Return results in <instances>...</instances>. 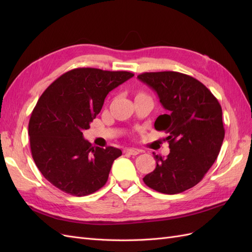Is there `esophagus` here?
<instances>
[{"mask_svg": "<svg viewBox=\"0 0 252 252\" xmlns=\"http://www.w3.org/2000/svg\"><path fill=\"white\" fill-rule=\"evenodd\" d=\"M124 154H127V155H131V156H136L140 154V150L136 149V148H125L123 150Z\"/></svg>", "mask_w": 252, "mask_h": 252, "instance_id": "esophagus-1", "label": "esophagus"}]
</instances>
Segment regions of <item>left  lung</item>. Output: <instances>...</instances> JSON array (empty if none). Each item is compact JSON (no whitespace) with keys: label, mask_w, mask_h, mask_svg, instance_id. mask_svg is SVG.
Returning a JSON list of instances; mask_svg holds the SVG:
<instances>
[{"label":"left lung","mask_w":252,"mask_h":252,"mask_svg":"<svg viewBox=\"0 0 252 252\" xmlns=\"http://www.w3.org/2000/svg\"><path fill=\"white\" fill-rule=\"evenodd\" d=\"M138 79L154 89L167 110L155 128L165 131L170 152L156 156V169L143 181L151 189L177 194L201 182L217 159L225 136L222 107L204 84L175 72H144Z\"/></svg>","instance_id":"8db88e82"}]
</instances>
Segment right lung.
I'll use <instances>...</instances> for the list:
<instances>
[{"instance_id":"add662e5","label":"right lung","mask_w":252,"mask_h":252,"mask_svg":"<svg viewBox=\"0 0 252 252\" xmlns=\"http://www.w3.org/2000/svg\"><path fill=\"white\" fill-rule=\"evenodd\" d=\"M133 75L75 68L61 75L40 96L29 120L30 149L36 167L53 186L84 196L106 184L122 151L94 147L84 139L83 130L89 129L109 91Z\"/></svg>"}]
</instances>
